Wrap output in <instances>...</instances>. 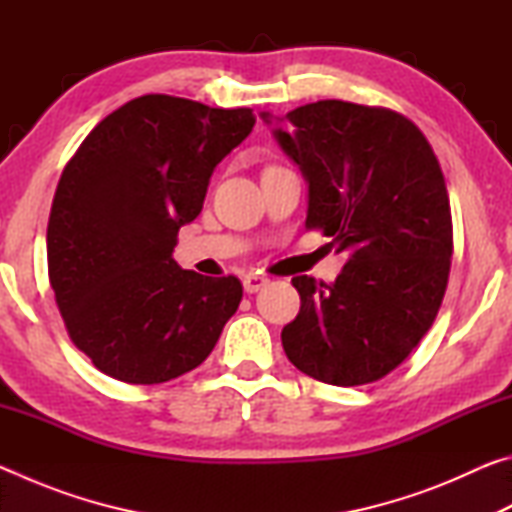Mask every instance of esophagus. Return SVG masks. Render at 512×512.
<instances>
[{
	"mask_svg": "<svg viewBox=\"0 0 512 512\" xmlns=\"http://www.w3.org/2000/svg\"><path fill=\"white\" fill-rule=\"evenodd\" d=\"M266 284H268V277H264V275L248 273V275L244 277V289H246V293H255V291H259L262 287H266Z\"/></svg>",
	"mask_w": 512,
	"mask_h": 512,
	"instance_id": "esophagus-1",
	"label": "esophagus"
}]
</instances>
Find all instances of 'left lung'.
Listing matches in <instances>:
<instances>
[{
	"label": "left lung",
	"instance_id": "left-lung-1",
	"mask_svg": "<svg viewBox=\"0 0 512 512\" xmlns=\"http://www.w3.org/2000/svg\"><path fill=\"white\" fill-rule=\"evenodd\" d=\"M259 117L307 180L305 228L348 257L334 284L293 277L300 311L284 352L325 384L377 381L427 334L447 289L452 212L436 155L384 108L332 99Z\"/></svg>",
	"mask_w": 512,
	"mask_h": 512
}]
</instances>
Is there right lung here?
Returning <instances> with one entry per match:
<instances>
[{
  "instance_id": "obj_1",
  "label": "right lung",
  "mask_w": 512,
  "mask_h": 512,
  "mask_svg": "<svg viewBox=\"0 0 512 512\" xmlns=\"http://www.w3.org/2000/svg\"><path fill=\"white\" fill-rule=\"evenodd\" d=\"M255 126L250 108L144 94L94 126L60 176L49 282L69 339L126 384H162L210 357L244 289L173 262L178 230Z\"/></svg>"
}]
</instances>
